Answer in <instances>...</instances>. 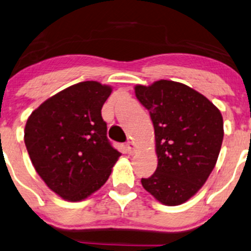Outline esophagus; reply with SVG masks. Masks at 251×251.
<instances>
[{"label":"esophagus","mask_w":251,"mask_h":251,"mask_svg":"<svg viewBox=\"0 0 251 251\" xmlns=\"http://www.w3.org/2000/svg\"><path fill=\"white\" fill-rule=\"evenodd\" d=\"M126 149H127V153L129 155L134 154L135 153V145H134V142L128 141L127 144H126Z\"/></svg>","instance_id":"1"}]
</instances>
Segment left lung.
I'll return each instance as SVG.
<instances>
[{"instance_id":"1","label":"left lung","mask_w":251,"mask_h":251,"mask_svg":"<svg viewBox=\"0 0 251 251\" xmlns=\"http://www.w3.org/2000/svg\"><path fill=\"white\" fill-rule=\"evenodd\" d=\"M135 96L154 125L157 168L141 184L156 201L180 205L201 190L214 169L224 139L220 111L179 82L135 85Z\"/></svg>"}]
</instances>
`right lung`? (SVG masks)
<instances>
[{"instance_id":"obj_1","label":"right lung","mask_w":251,"mask_h":251,"mask_svg":"<svg viewBox=\"0 0 251 251\" xmlns=\"http://www.w3.org/2000/svg\"><path fill=\"white\" fill-rule=\"evenodd\" d=\"M110 85L85 81L46 100L28 117L24 142L41 179L68 201L100 189L120 154L106 136L102 107Z\"/></svg>"}]
</instances>
